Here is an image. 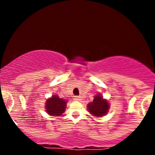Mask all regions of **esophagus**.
<instances>
[{
    "mask_svg": "<svg viewBox=\"0 0 155 155\" xmlns=\"http://www.w3.org/2000/svg\"><path fill=\"white\" fill-rule=\"evenodd\" d=\"M74 99L75 101H81V97L79 96V95H76V96H74Z\"/></svg>",
    "mask_w": 155,
    "mask_h": 155,
    "instance_id": "34e87169",
    "label": "esophagus"
}]
</instances>
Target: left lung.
Wrapping results in <instances>:
<instances>
[{"label": "left lung", "instance_id": "left-lung-1", "mask_svg": "<svg viewBox=\"0 0 155 155\" xmlns=\"http://www.w3.org/2000/svg\"><path fill=\"white\" fill-rule=\"evenodd\" d=\"M109 105L107 101L102 98L101 95H96L94 98L93 102L87 105L88 111L93 116H102L107 113Z\"/></svg>", "mask_w": 155, "mask_h": 155}]
</instances>
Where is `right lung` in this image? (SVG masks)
<instances>
[{
	"instance_id": "1",
	"label": "right lung",
	"mask_w": 155,
	"mask_h": 155,
	"mask_svg": "<svg viewBox=\"0 0 155 155\" xmlns=\"http://www.w3.org/2000/svg\"><path fill=\"white\" fill-rule=\"evenodd\" d=\"M67 101L59 98L57 95H53L49 98L46 102V109L49 115L51 116H61L65 111Z\"/></svg>"
}]
</instances>
